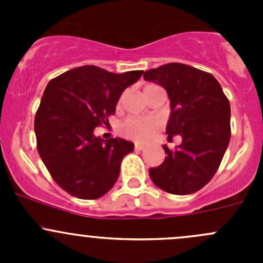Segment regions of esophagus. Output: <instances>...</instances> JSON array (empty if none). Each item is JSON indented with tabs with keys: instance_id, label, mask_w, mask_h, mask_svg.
I'll list each match as a JSON object with an SVG mask.
<instances>
[{
	"instance_id": "34e87169",
	"label": "esophagus",
	"mask_w": 263,
	"mask_h": 263,
	"mask_svg": "<svg viewBox=\"0 0 263 263\" xmlns=\"http://www.w3.org/2000/svg\"><path fill=\"white\" fill-rule=\"evenodd\" d=\"M144 145H141V144H135V148H136V150H144Z\"/></svg>"
}]
</instances>
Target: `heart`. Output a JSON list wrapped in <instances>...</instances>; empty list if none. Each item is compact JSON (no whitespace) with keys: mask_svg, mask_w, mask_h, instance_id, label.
Segmentation results:
<instances>
[{"mask_svg":"<svg viewBox=\"0 0 263 263\" xmlns=\"http://www.w3.org/2000/svg\"><path fill=\"white\" fill-rule=\"evenodd\" d=\"M155 85H146L144 90L150 89ZM160 126V119L158 117L147 116V117H132L126 119L121 124V134L126 136L127 139L134 140L137 142H145L151 139L154 132Z\"/></svg>","mask_w":263,"mask_h":263,"instance_id":"b5f03b06","label":"heart"}]
</instances>
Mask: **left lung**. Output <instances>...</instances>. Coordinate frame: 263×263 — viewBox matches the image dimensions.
<instances>
[{"label": "left lung", "instance_id": "left-lung-1", "mask_svg": "<svg viewBox=\"0 0 263 263\" xmlns=\"http://www.w3.org/2000/svg\"><path fill=\"white\" fill-rule=\"evenodd\" d=\"M144 79L166 90L168 140L182 137L174 151L164 145V161L148 169L151 181L172 195L197 192L211 181L229 145V100L211 73L183 63L147 70Z\"/></svg>", "mask_w": 263, "mask_h": 263}]
</instances>
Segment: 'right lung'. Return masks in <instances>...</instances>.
I'll use <instances>...</instances> for the list:
<instances>
[{"mask_svg": "<svg viewBox=\"0 0 263 263\" xmlns=\"http://www.w3.org/2000/svg\"><path fill=\"white\" fill-rule=\"evenodd\" d=\"M144 71L113 73L81 66L48 82L35 115L36 147L54 182L81 200H95L112 190L131 141L103 140L95 127L115 115L122 92Z\"/></svg>", "mask_w": 263, "mask_h": 263, "instance_id": "obj_1", "label": "right lung"}]
</instances>
